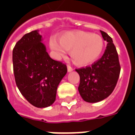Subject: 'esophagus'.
<instances>
[{
    "label": "esophagus",
    "instance_id": "1",
    "mask_svg": "<svg viewBox=\"0 0 135 135\" xmlns=\"http://www.w3.org/2000/svg\"><path fill=\"white\" fill-rule=\"evenodd\" d=\"M67 69H68V71L71 72V71H73V68H72L70 65H68L67 66Z\"/></svg>",
    "mask_w": 135,
    "mask_h": 135
}]
</instances>
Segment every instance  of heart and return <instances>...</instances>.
Returning <instances> with one entry per match:
<instances>
[{"instance_id": "b5f03b06", "label": "heart", "mask_w": 135, "mask_h": 135, "mask_svg": "<svg viewBox=\"0 0 135 135\" xmlns=\"http://www.w3.org/2000/svg\"><path fill=\"white\" fill-rule=\"evenodd\" d=\"M52 38L50 47L55 55L61 57L64 50L70 51V56L74 64L85 66L92 63L102 54L104 41L97 34L84 31H71L61 35L58 38Z\"/></svg>"}]
</instances>
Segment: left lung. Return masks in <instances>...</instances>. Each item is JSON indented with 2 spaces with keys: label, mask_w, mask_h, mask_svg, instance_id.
Listing matches in <instances>:
<instances>
[{
  "label": "left lung",
  "mask_w": 135,
  "mask_h": 135,
  "mask_svg": "<svg viewBox=\"0 0 135 135\" xmlns=\"http://www.w3.org/2000/svg\"><path fill=\"white\" fill-rule=\"evenodd\" d=\"M107 47L100 59L91 66L76 69L80 76L78 91L83 99L95 103L110 95L117 84L120 72L118 55L113 40L107 33L100 31Z\"/></svg>",
  "instance_id": "left-lung-1"
}]
</instances>
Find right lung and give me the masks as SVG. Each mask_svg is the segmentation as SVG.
Listing matches in <instances>:
<instances>
[{
	"label": "right lung",
	"mask_w": 135,
	"mask_h": 135,
	"mask_svg": "<svg viewBox=\"0 0 135 135\" xmlns=\"http://www.w3.org/2000/svg\"><path fill=\"white\" fill-rule=\"evenodd\" d=\"M38 31L22 37L12 51L16 84L28 102L38 108L55 102L57 87L67 72L65 64L49 56Z\"/></svg>",
	"instance_id": "right-lung-1"
}]
</instances>
